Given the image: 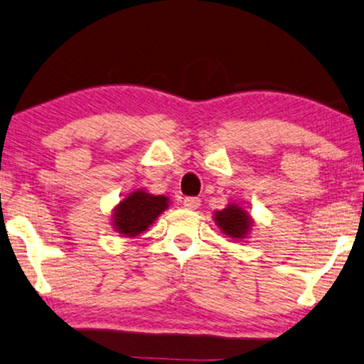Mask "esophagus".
<instances>
[{
    "mask_svg": "<svg viewBox=\"0 0 364 364\" xmlns=\"http://www.w3.org/2000/svg\"><path fill=\"white\" fill-rule=\"evenodd\" d=\"M183 205H185L186 210H198L200 208L201 201H200V198H185Z\"/></svg>",
    "mask_w": 364,
    "mask_h": 364,
    "instance_id": "1",
    "label": "esophagus"
}]
</instances>
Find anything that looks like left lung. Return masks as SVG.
<instances>
[{
	"label": "left lung",
	"mask_w": 364,
	"mask_h": 364,
	"mask_svg": "<svg viewBox=\"0 0 364 364\" xmlns=\"http://www.w3.org/2000/svg\"><path fill=\"white\" fill-rule=\"evenodd\" d=\"M215 223L225 235L235 240H243L254 228V218L240 205L228 203L223 210L215 211Z\"/></svg>",
	"instance_id": "left-lung-1"
}]
</instances>
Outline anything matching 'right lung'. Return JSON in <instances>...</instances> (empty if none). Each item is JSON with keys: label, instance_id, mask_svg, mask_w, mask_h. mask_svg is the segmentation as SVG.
Returning a JSON list of instances; mask_svg holds the SVG:
<instances>
[{"label": "right lung", "instance_id": "add662e5", "mask_svg": "<svg viewBox=\"0 0 364 364\" xmlns=\"http://www.w3.org/2000/svg\"><path fill=\"white\" fill-rule=\"evenodd\" d=\"M169 206V198L136 190L119 201L112 210V227L122 237L134 238L146 232L154 220Z\"/></svg>", "mask_w": 364, "mask_h": 364}]
</instances>
